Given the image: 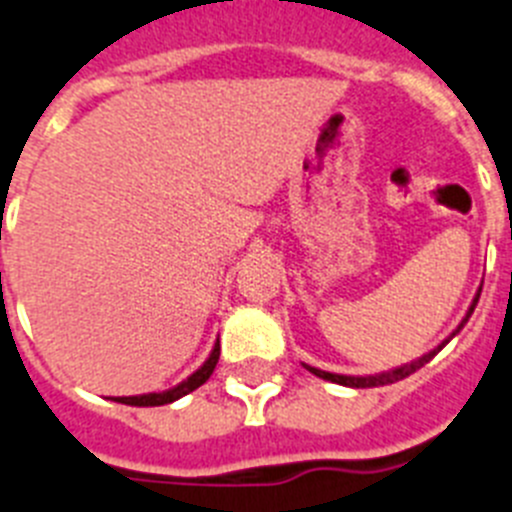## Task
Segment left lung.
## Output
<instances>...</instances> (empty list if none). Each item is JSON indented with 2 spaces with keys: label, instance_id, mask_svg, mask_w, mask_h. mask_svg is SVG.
Returning <instances> with one entry per match:
<instances>
[{
  "label": "left lung",
  "instance_id": "1",
  "mask_svg": "<svg viewBox=\"0 0 512 512\" xmlns=\"http://www.w3.org/2000/svg\"><path fill=\"white\" fill-rule=\"evenodd\" d=\"M477 301H479V293H477V299H474V304H471V309H469V314H466V319L471 317V311H474V306H477ZM466 319H464V322H466ZM464 322H461V327H464ZM461 327H459V330H461ZM459 330H456V332H459ZM446 342H448V340H446ZM446 342H443V345H446ZM443 345H438V348H435V350H430L428 355H422L420 361L410 363V366L394 368V371H389V373H379V376H342V373L319 371V368H311V366H306V368H309V371L314 373V376H319V379L332 381V384L355 386V389H368V386H386V384H394V381L407 379V376H410V373L420 371V368L425 366V363H428L430 358H433V355L443 348Z\"/></svg>",
  "mask_w": 512,
  "mask_h": 512
}]
</instances>
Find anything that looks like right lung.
<instances>
[{"label":"right lung","mask_w":512,"mask_h":512,"mask_svg":"<svg viewBox=\"0 0 512 512\" xmlns=\"http://www.w3.org/2000/svg\"><path fill=\"white\" fill-rule=\"evenodd\" d=\"M219 355H221V345L216 342V348H213V353L208 355V361L203 363L198 371L193 373V376H188V379L182 381V384H177L175 389L170 391H162V394H139V397H118L115 402L121 404H133V407H159V404H170L175 402V399L185 397V394H190V391H195L201 384H206L208 379H211L213 368H216V363H219Z\"/></svg>","instance_id":"add662e5"}]
</instances>
